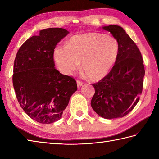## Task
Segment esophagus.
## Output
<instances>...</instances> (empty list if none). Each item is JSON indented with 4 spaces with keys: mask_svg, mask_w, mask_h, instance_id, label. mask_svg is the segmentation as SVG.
Here are the masks:
<instances>
[{
    "mask_svg": "<svg viewBox=\"0 0 159 159\" xmlns=\"http://www.w3.org/2000/svg\"><path fill=\"white\" fill-rule=\"evenodd\" d=\"M76 83H77V86L78 87H80L83 84V81H81V80H79V79H77L76 80Z\"/></svg>",
    "mask_w": 159,
    "mask_h": 159,
    "instance_id": "1",
    "label": "esophagus"
}]
</instances>
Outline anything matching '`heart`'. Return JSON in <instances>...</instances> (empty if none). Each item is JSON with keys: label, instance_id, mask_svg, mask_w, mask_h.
<instances>
[{"label": "heart", "instance_id": "obj_1", "mask_svg": "<svg viewBox=\"0 0 159 159\" xmlns=\"http://www.w3.org/2000/svg\"><path fill=\"white\" fill-rule=\"evenodd\" d=\"M120 46L113 36L91 32L75 35L67 40L65 48L58 47L54 57L60 70L72 73L80 67L92 80H99L112 70L119 55Z\"/></svg>", "mask_w": 159, "mask_h": 159}]
</instances>
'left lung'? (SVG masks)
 Returning <instances> with one entry per match:
<instances>
[{
  "label": "left lung",
  "instance_id": "obj_1",
  "mask_svg": "<svg viewBox=\"0 0 159 159\" xmlns=\"http://www.w3.org/2000/svg\"><path fill=\"white\" fill-rule=\"evenodd\" d=\"M102 29L111 33L117 40L120 51L110 72L92 84L95 93L91 105L100 116L113 119L126 116L139 102L145 70L139 49L123 28L109 25Z\"/></svg>",
  "mask_w": 159,
  "mask_h": 159
}]
</instances>
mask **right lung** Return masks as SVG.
<instances>
[{"label": "right lung", "instance_id": "right-lung-1", "mask_svg": "<svg viewBox=\"0 0 159 159\" xmlns=\"http://www.w3.org/2000/svg\"><path fill=\"white\" fill-rule=\"evenodd\" d=\"M68 33L62 28L43 29L17 52L12 78L16 96L26 115L39 123L60 120L77 90L75 79L56 70L53 59L57 43Z\"/></svg>", "mask_w": 159, "mask_h": 159}]
</instances>
